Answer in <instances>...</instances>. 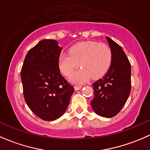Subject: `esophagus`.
Instances as JSON below:
<instances>
[{"label": "esophagus", "instance_id": "esophagus-1", "mask_svg": "<svg viewBox=\"0 0 150 150\" xmlns=\"http://www.w3.org/2000/svg\"><path fill=\"white\" fill-rule=\"evenodd\" d=\"M82 87H83L82 86H74V88H75V90L78 91V90H80V88H82Z\"/></svg>", "mask_w": 150, "mask_h": 150}]
</instances>
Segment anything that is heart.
I'll list each match as a JSON object with an SVG mask.
<instances>
[{"label": "heart", "instance_id": "1", "mask_svg": "<svg viewBox=\"0 0 150 150\" xmlns=\"http://www.w3.org/2000/svg\"><path fill=\"white\" fill-rule=\"evenodd\" d=\"M112 60V52L105 44L83 42L70 47L69 54L61 53L58 58L59 70L70 77L78 67L81 68L72 75L71 80L76 83L86 82L91 77L98 78L107 72Z\"/></svg>", "mask_w": 150, "mask_h": 150}]
</instances>
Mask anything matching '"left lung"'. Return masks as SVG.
Masks as SVG:
<instances>
[{
    "instance_id": "left-lung-1",
    "label": "left lung",
    "mask_w": 150,
    "mask_h": 150,
    "mask_svg": "<svg viewBox=\"0 0 150 150\" xmlns=\"http://www.w3.org/2000/svg\"><path fill=\"white\" fill-rule=\"evenodd\" d=\"M112 60L109 70L102 78L93 83V110L103 117L116 116L124 105L131 92V64L122 47L110 39Z\"/></svg>"
}]
</instances>
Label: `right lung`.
<instances>
[{"label": "right lung", "mask_w": 150, "mask_h": 150, "mask_svg": "<svg viewBox=\"0 0 150 150\" xmlns=\"http://www.w3.org/2000/svg\"><path fill=\"white\" fill-rule=\"evenodd\" d=\"M54 39H43L28 52L21 71L23 96L30 109L45 121L65 112L74 88L60 74L62 51Z\"/></svg>", "instance_id": "add662e5"}]
</instances>
